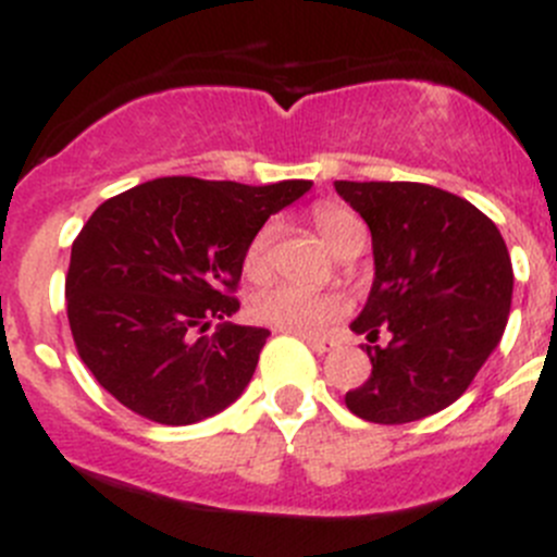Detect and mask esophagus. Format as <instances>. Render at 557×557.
<instances>
[{
    "mask_svg": "<svg viewBox=\"0 0 557 557\" xmlns=\"http://www.w3.org/2000/svg\"><path fill=\"white\" fill-rule=\"evenodd\" d=\"M302 341H306V344L311 346V349L317 351V355H324V351H330L335 346L330 338H317V335H302Z\"/></svg>",
    "mask_w": 557,
    "mask_h": 557,
    "instance_id": "34e87169",
    "label": "esophagus"
}]
</instances>
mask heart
Masks as SVG:
<instances>
[{"mask_svg": "<svg viewBox=\"0 0 557 557\" xmlns=\"http://www.w3.org/2000/svg\"><path fill=\"white\" fill-rule=\"evenodd\" d=\"M313 224L319 227L322 238L338 251L341 257L355 246L366 244L368 230L357 213L338 202H317L311 211ZM278 222H265L244 251V273L251 281H262L271 273L273 244H276ZM349 311V302L338 292H313L295 284H271L255 292L249 302V313L255 322L268 327L286 330V333L313 335L327 330L335 319Z\"/></svg>", "mask_w": 557, "mask_h": 557, "instance_id": "1", "label": "heart"}]
</instances>
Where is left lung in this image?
Returning a JSON list of instances; mask_svg holds the SVG:
<instances>
[{"label": "left lung", "instance_id": "obj_1", "mask_svg": "<svg viewBox=\"0 0 557 557\" xmlns=\"http://www.w3.org/2000/svg\"><path fill=\"white\" fill-rule=\"evenodd\" d=\"M373 240L371 295L351 330L366 335L371 376L346 409L379 425L422 420L466 393L504 335L509 251L476 206L411 181H335ZM391 341L375 344L377 333Z\"/></svg>", "mask_w": 557, "mask_h": 557}]
</instances>
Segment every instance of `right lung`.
Segmentation results:
<instances>
[{"instance_id":"right-lung-1","label":"right lung","mask_w":557,"mask_h":557,"mask_svg":"<svg viewBox=\"0 0 557 557\" xmlns=\"http://www.w3.org/2000/svg\"><path fill=\"white\" fill-rule=\"evenodd\" d=\"M311 181L246 186L153 178L104 200L78 233L64 281L75 349L99 384L159 425L227 409L255 376L265 327L240 308L244 251ZM219 321L213 334L205 330Z\"/></svg>"}]
</instances>
